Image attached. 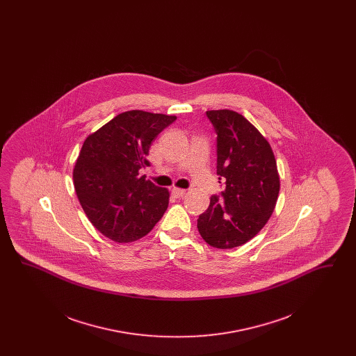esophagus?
Instances as JSON below:
<instances>
[{"mask_svg":"<svg viewBox=\"0 0 356 356\" xmlns=\"http://www.w3.org/2000/svg\"><path fill=\"white\" fill-rule=\"evenodd\" d=\"M186 189H180V188H172V195L175 196V197H183V196H186Z\"/></svg>","mask_w":356,"mask_h":356,"instance_id":"34e87169","label":"esophagus"}]
</instances>
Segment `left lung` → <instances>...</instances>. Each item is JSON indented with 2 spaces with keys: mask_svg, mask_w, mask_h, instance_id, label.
Returning <instances> with one entry per match:
<instances>
[{
  "mask_svg": "<svg viewBox=\"0 0 356 356\" xmlns=\"http://www.w3.org/2000/svg\"><path fill=\"white\" fill-rule=\"evenodd\" d=\"M216 132V168L225 188L212 195L197 219L204 240L220 250L235 248L259 234L271 218L280 181L268 141L234 111H207Z\"/></svg>",
  "mask_w": 356,
  "mask_h": 356,
  "instance_id": "1",
  "label": "left lung"
}]
</instances>
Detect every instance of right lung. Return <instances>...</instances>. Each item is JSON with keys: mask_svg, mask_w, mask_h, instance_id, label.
Listing matches in <instances>:
<instances>
[{"mask_svg": "<svg viewBox=\"0 0 356 356\" xmlns=\"http://www.w3.org/2000/svg\"><path fill=\"white\" fill-rule=\"evenodd\" d=\"M176 116L128 111L84 141L73 170L88 219L104 236L131 243L152 231L168 208L170 192L140 176L151 143Z\"/></svg>", "mask_w": 356, "mask_h": 356, "instance_id": "obj_1", "label": "right lung"}]
</instances>
